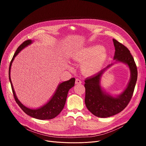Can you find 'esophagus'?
I'll return each mask as SVG.
<instances>
[{"mask_svg":"<svg viewBox=\"0 0 146 146\" xmlns=\"http://www.w3.org/2000/svg\"><path fill=\"white\" fill-rule=\"evenodd\" d=\"M75 83H76V84H81L82 81L79 79H76Z\"/></svg>","mask_w":146,"mask_h":146,"instance_id":"esophagus-1","label":"esophagus"}]
</instances>
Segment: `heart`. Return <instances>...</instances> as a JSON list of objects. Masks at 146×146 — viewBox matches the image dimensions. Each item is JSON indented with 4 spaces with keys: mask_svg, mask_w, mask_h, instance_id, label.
Listing matches in <instances>:
<instances>
[{
    "mask_svg": "<svg viewBox=\"0 0 146 146\" xmlns=\"http://www.w3.org/2000/svg\"><path fill=\"white\" fill-rule=\"evenodd\" d=\"M106 52L101 45H92L80 51L75 58L79 62H85L83 66L84 73L92 75L101 70L106 58Z\"/></svg>",
    "mask_w": 146,
    "mask_h": 146,
    "instance_id": "1",
    "label": "heart"
}]
</instances>
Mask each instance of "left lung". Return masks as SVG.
I'll list each match as a JSON object with an SVG mask.
<instances>
[{"label": "left lung", "mask_w": 146, "mask_h": 146, "mask_svg": "<svg viewBox=\"0 0 146 146\" xmlns=\"http://www.w3.org/2000/svg\"><path fill=\"white\" fill-rule=\"evenodd\" d=\"M113 42L115 49L113 58L129 66L131 79L123 93L116 98L104 93L100 86V79L105 69L85 79V105L92 113L100 118L113 116L126 108L133 96L137 80V66L129 50L117 40L113 39Z\"/></svg>", "instance_id": "left-lung-1"}]
</instances>
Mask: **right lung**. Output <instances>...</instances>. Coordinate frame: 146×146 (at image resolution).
<instances>
[{"label": "right lung", "mask_w": 146, "mask_h": 146, "mask_svg": "<svg viewBox=\"0 0 146 146\" xmlns=\"http://www.w3.org/2000/svg\"><path fill=\"white\" fill-rule=\"evenodd\" d=\"M31 42V40H28L25 41L22 44H21L18 47L16 52H15L13 58L10 63L9 68V78L11 82L13 95L15 98V100L17 103V104L22 109V110L25 113L28 115L29 116L32 117L36 119H39L42 120L51 119L57 117L63 110V108L66 104L68 90L74 85L75 78H73L69 80L60 83L58 86V88L57 89L56 93L50 99V101L47 104H45L44 106H42L41 108L37 110H32L27 108V107L25 106L24 105H23L18 100L15 93L10 77L11 67L12 61L14 60V58L16 57V56L19 52V51H21L23 48H24L25 47H27V45H29Z\"/></svg>", "instance_id": "1"}]
</instances>
